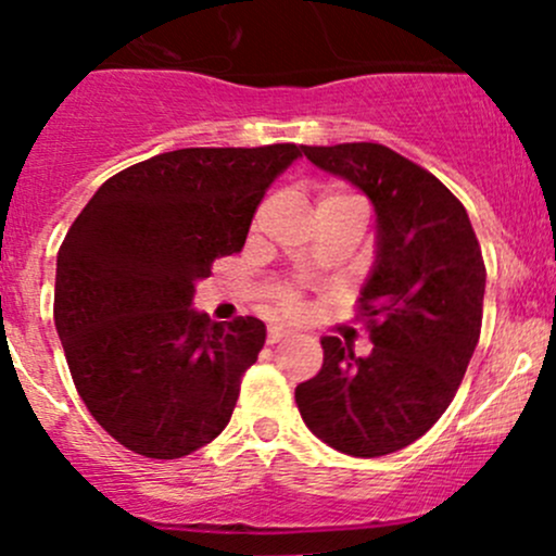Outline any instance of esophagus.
Returning a JSON list of instances; mask_svg holds the SVG:
<instances>
[{
    "label": "esophagus",
    "mask_w": 556,
    "mask_h": 556,
    "mask_svg": "<svg viewBox=\"0 0 556 556\" xmlns=\"http://www.w3.org/2000/svg\"><path fill=\"white\" fill-rule=\"evenodd\" d=\"M290 334H292L290 329H285V327H268L266 343H268V345H277V343H282V340H288Z\"/></svg>",
    "instance_id": "esophagus-1"
}]
</instances>
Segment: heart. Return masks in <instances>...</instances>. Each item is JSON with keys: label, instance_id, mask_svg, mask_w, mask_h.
I'll list each match as a JSON object with an SVG mask.
<instances>
[{"label": "heart", "instance_id": "obj_1", "mask_svg": "<svg viewBox=\"0 0 556 556\" xmlns=\"http://www.w3.org/2000/svg\"><path fill=\"white\" fill-rule=\"evenodd\" d=\"M338 198H353V194H348L343 189H334V187H327L325 192H321V200H338ZM264 295H266L268 308H271L274 314L290 316V319H295V316L303 314L301 290H298V285L288 282V279H274V282H268Z\"/></svg>", "mask_w": 556, "mask_h": 556}]
</instances>
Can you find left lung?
I'll list each match as a JSON object with an SVG mask.
<instances>
[{
	"instance_id": "left-lung-1",
	"label": "left lung",
	"mask_w": 556,
	"mask_h": 556,
	"mask_svg": "<svg viewBox=\"0 0 556 556\" xmlns=\"http://www.w3.org/2000/svg\"><path fill=\"white\" fill-rule=\"evenodd\" d=\"M301 152L375 203L377 264L356 306L375 348L362 358L321 340L325 364L295 404L327 446L375 459L422 438L454 401L483 327V253L456 194L386 144Z\"/></svg>"
}]
</instances>
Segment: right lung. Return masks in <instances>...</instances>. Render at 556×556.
<instances>
[{
	"label": "right lung",
	"mask_w": 556,
	"mask_h": 556,
	"mask_svg": "<svg viewBox=\"0 0 556 556\" xmlns=\"http://www.w3.org/2000/svg\"><path fill=\"white\" fill-rule=\"evenodd\" d=\"M298 155L290 142L161 152L110 176L71 224L54 327L91 417L134 454L179 459L227 427L266 327L216 325L189 303Z\"/></svg>",
	"instance_id": "1"
}]
</instances>
